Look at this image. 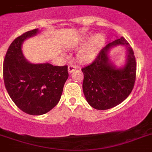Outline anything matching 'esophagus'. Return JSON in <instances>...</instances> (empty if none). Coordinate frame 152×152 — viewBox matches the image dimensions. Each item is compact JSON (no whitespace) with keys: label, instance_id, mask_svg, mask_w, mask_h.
Instances as JSON below:
<instances>
[{"label":"esophagus","instance_id":"34e87169","mask_svg":"<svg viewBox=\"0 0 152 152\" xmlns=\"http://www.w3.org/2000/svg\"><path fill=\"white\" fill-rule=\"evenodd\" d=\"M76 69H77V67H76V66H72H72H69V67H68V72H69V74L72 73V72H73Z\"/></svg>","mask_w":152,"mask_h":152}]
</instances>
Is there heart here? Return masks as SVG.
<instances>
[{"label": "heart", "instance_id": "heart-1", "mask_svg": "<svg viewBox=\"0 0 152 152\" xmlns=\"http://www.w3.org/2000/svg\"><path fill=\"white\" fill-rule=\"evenodd\" d=\"M90 34L84 36L72 45L73 48H79L76 53V60L82 65L92 63L99 55L105 44L106 39L102 34H96L91 37Z\"/></svg>", "mask_w": 152, "mask_h": 152}]
</instances>
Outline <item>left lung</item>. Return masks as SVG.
Segmentation results:
<instances>
[{"mask_svg": "<svg viewBox=\"0 0 152 152\" xmlns=\"http://www.w3.org/2000/svg\"><path fill=\"white\" fill-rule=\"evenodd\" d=\"M117 46H123L126 50V63L120 67L109 57L110 50ZM136 70L134 51L124 37L107 45L92 64L82 69L86 102L97 110L110 109L122 103L134 88Z\"/></svg>", "mask_w": 152, "mask_h": 152, "instance_id": "1", "label": "left lung"}]
</instances>
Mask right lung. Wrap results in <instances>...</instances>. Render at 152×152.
I'll list each match as a JSON object with an SVG mask.
<instances>
[{"instance_id":"1","label":"right lung","mask_w":152,"mask_h":152,"mask_svg":"<svg viewBox=\"0 0 152 152\" xmlns=\"http://www.w3.org/2000/svg\"><path fill=\"white\" fill-rule=\"evenodd\" d=\"M39 31L34 29L17 37L7 50L3 66L4 84L12 102L34 115L46 113L58 104L69 77L66 66L32 63L24 57L23 43Z\"/></svg>"}]
</instances>
